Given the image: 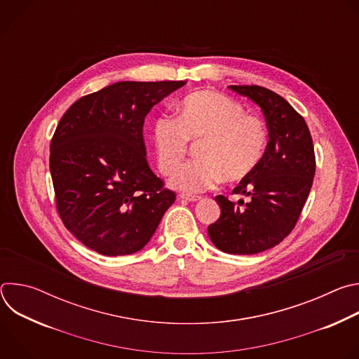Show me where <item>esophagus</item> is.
<instances>
[{"label":"esophagus","mask_w":359,"mask_h":359,"mask_svg":"<svg viewBox=\"0 0 359 359\" xmlns=\"http://www.w3.org/2000/svg\"><path fill=\"white\" fill-rule=\"evenodd\" d=\"M179 197H180V198H184V200H187V201H197V200L201 198L200 196L189 194V193H182V194H179Z\"/></svg>","instance_id":"1"}]
</instances>
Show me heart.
<instances>
[{
	"label": "heart",
	"instance_id": "heart-1",
	"mask_svg": "<svg viewBox=\"0 0 359 359\" xmlns=\"http://www.w3.org/2000/svg\"><path fill=\"white\" fill-rule=\"evenodd\" d=\"M150 139L158 168L172 175L187 156L189 140L201 141L200 161L185 165L170 179L182 191L198 193L224 180L238 182L262 163L267 144L266 123L240 102L217 92L187 95L177 107V118L159 115L150 125Z\"/></svg>",
	"mask_w": 359,
	"mask_h": 359
}]
</instances>
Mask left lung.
<instances>
[{"instance_id":"1","label":"left lung","mask_w":359,"mask_h":359,"mask_svg":"<svg viewBox=\"0 0 359 359\" xmlns=\"http://www.w3.org/2000/svg\"><path fill=\"white\" fill-rule=\"evenodd\" d=\"M229 88L260 107L270 139L259 168L233 190L251 200L236 204L216 196L222 215L208 233L224 252L257 254L281 243L294 229L316 175L314 144L304 118L283 96L257 85Z\"/></svg>"}]
</instances>
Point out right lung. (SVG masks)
Listing matches in <instances>:
<instances>
[{"label": "right lung", "mask_w": 359, "mask_h": 359, "mask_svg": "<svg viewBox=\"0 0 359 359\" xmlns=\"http://www.w3.org/2000/svg\"><path fill=\"white\" fill-rule=\"evenodd\" d=\"M184 81H122L78 99L50 140L49 170L65 227L102 255L142 250L176 200L147 165L143 122Z\"/></svg>", "instance_id": "1"}]
</instances>
